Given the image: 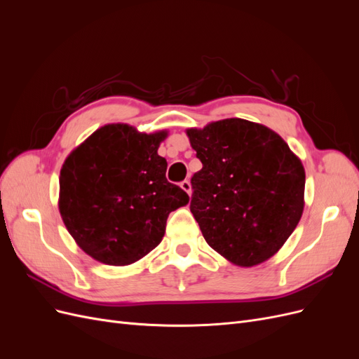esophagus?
Returning a JSON list of instances; mask_svg holds the SVG:
<instances>
[{
    "mask_svg": "<svg viewBox=\"0 0 359 359\" xmlns=\"http://www.w3.org/2000/svg\"><path fill=\"white\" fill-rule=\"evenodd\" d=\"M181 189L190 194V193H191V184H190V181H189V180L182 181V182H181Z\"/></svg>",
    "mask_w": 359,
    "mask_h": 359,
    "instance_id": "esophagus-1",
    "label": "esophagus"
}]
</instances>
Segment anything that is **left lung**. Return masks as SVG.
Segmentation results:
<instances>
[{"label": "left lung", "mask_w": 359, "mask_h": 359, "mask_svg": "<svg viewBox=\"0 0 359 359\" xmlns=\"http://www.w3.org/2000/svg\"><path fill=\"white\" fill-rule=\"evenodd\" d=\"M187 136L202 161L190 211L205 241L235 265L265 262L301 220V160L273 130L241 118L189 128Z\"/></svg>", "instance_id": "obj_1"}]
</instances>
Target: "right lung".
I'll return each instance as SVG.
<instances>
[{
    "mask_svg": "<svg viewBox=\"0 0 359 359\" xmlns=\"http://www.w3.org/2000/svg\"><path fill=\"white\" fill-rule=\"evenodd\" d=\"M166 136L107 124L64 161L60 212L93 259L115 266L142 259L160 244L168 215L189 203V194L166 180L168 161L157 154Z\"/></svg>",
    "mask_w": 359,
    "mask_h": 359,
    "instance_id": "right-lung-1",
    "label": "right lung"
}]
</instances>
